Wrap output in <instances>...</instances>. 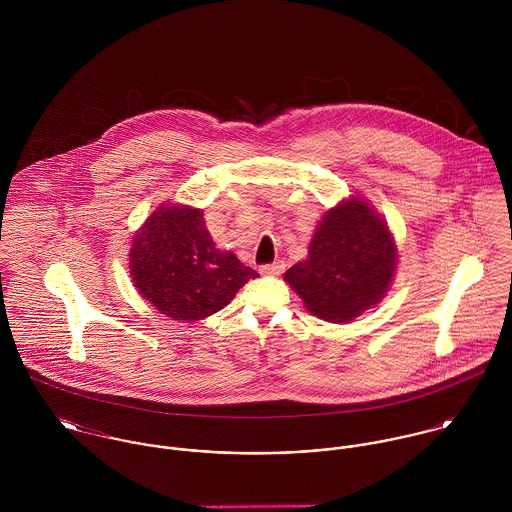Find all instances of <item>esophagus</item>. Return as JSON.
Listing matches in <instances>:
<instances>
[{"label": "esophagus", "instance_id": "34e87169", "mask_svg": "<svg viewBox=\"0 0 512 512\" xmlns=\"http://www.w3.org/2000/svg\"><path fill=\"white\" fill-rule=\"evenodd\" d=\"M284 268H286V264H284L282 260H278V262H272V264H264V266H260V272H262V274H266V276H280V274L284 272Z\"/></svg>", "mask_w": 512, "mask_h": 512}]
</instances>
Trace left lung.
<instances>
[{
    "instance_id": "left-lung-1",
    "label": "left lung",
    "mask_w": 512,
    "mask_h": 512,
    "mask_svg": "<svg viewBox=\"0 0 512 512\" xmlns=\"http://www.w3.org/2000/svg\"><path fill=\"white\" fill-rule=\"evenodd\" d=\"M394 270L396 248L386 224L355 199L323 217L309 258L284 278L317 317L345 323L380 301Z\"/></svg>"
}]
</instances>
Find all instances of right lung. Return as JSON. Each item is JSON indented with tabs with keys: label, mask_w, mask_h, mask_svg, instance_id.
I'll return each instance as SVG.
<instances>
[{
	"label": "right lung",
	"mask_w": 512,
	"mask_h": 512,
	"mask_svg": "<svg viewBox=\"0 0 512 512\" xmlns=\"http://www.w3.org/2000/svg\"><path fill=\"white\" fill-rule=\"evenodd\" d=\"M130 258L136 288L175 321L217 313L258 276L217 250L203 213L189 207H159L136 234Z\"/></svg>",
	"instance_id": "obj_1"
}]
</instances>
